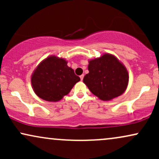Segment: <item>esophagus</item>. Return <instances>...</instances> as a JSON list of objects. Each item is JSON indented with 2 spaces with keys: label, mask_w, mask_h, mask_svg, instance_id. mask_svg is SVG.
I'll return each mask as SVG.
<instances>
[{
  "label": "esophagus",
  "mask_w": 159,
  "mask_h": 159,
  "mask_svg": "<svg viewBox=\"0 0 159 159\" xmlns=\"http://www.w3.org/2000/svg\"><path fill=\"white\" fill-rule=\"evenodd\" d=\"M80 78H81V80L82 81V80H83V78H84V75H80Z\"/></svg>",
  "instance_id": "34e87169"
}]
</instances>
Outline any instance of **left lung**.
Masks as SVG:
<instances>
[{"label":"left lung","mask_w":159,"mask_h":159,"mask_svg":"<svg viewBox=\"0 0 159 159\" xmlns=\"http://www.w3.org/2000/svg\"><path fill=\"white\" fill-rule=\"evenodd\" d=\"M88 70L84 83L100 99L111 100L123 94L126 89L129 82L126 69L111 54L90 61Z\"/></svg>","instance_id":"left-lung-1"}]
</instances>
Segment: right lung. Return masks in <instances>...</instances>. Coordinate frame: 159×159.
<instances>
[{
    "mask_svg": "<svg viewBox=\"0 0 159 159\" xmlns=\"http://www.w3.org/2000/svg\"><path fill=\"white\" fill-rule=\"evenodd\" d=\"M80 78L64 59L49 57L34 71L31 83L35 93L45 101L57 102L70 92Z\"/></svg>",
    "mask_w": 159,
    "mask_h": 159,
    "instance_id": "add662e5",
    "label": "right lung"
}]
</instances>
